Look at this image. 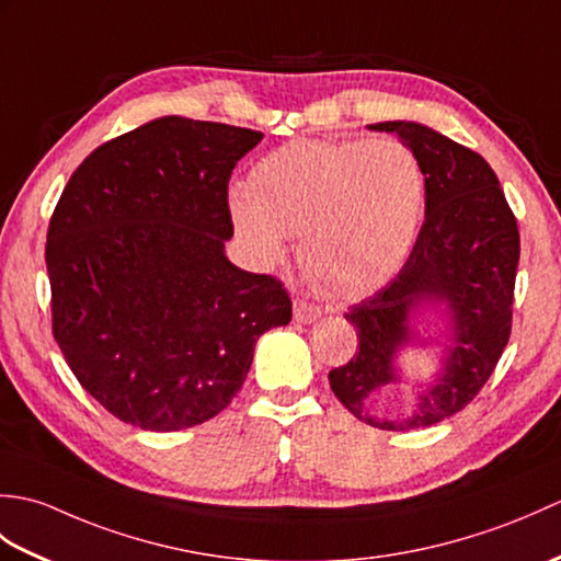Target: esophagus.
I'll return each mask as SVG.
<instances>
[{
	"mask_svg": "<svg viewBox=\"0 0 561 561\" xmlns=\"http://www.w3.org/2000/svg\"><path fill=\"white\" fill-rule=\"evenodd\" d=\"M294 318L299 323H313L316 318H320V308L306 299H294Z\"/></svg>",
	"mask_w": 561,
	"mask_h": 561,
	"instance_id": "esophagus-1",
	"label": "esophagus"
}]
</instances>
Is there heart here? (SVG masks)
I'll list each match as a JSON object with an SVG mask.
<instances>
[{
  "label": "heart",
  "instance_id": "1",
  "mask_svg": "<svg viewBox=\"0 0 561 561\" xmlns=\"http://www.w3.org/2000/svg\"><path fill=\"white\" fill-rule=\"evenodd\" d=\"M426 178L398 139H294L231 195V221L260 262L301 236L304 270L330 294H359L396 272L420 233Z\"/></svg>",
  "mask_w": 561,
  "mask_h": 561
}]
</instances>
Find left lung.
<instances>
[{
    "mask_svg": "<svg viewBox=\"0 0 561 561\" xmlns=\"http://www.w3.org/2000/svg\"><path fill=\"white\" fill-rule=\"evenodd\" d=\"M420 159L426 178L424 224L402 270L344 318L356 328L352 359L328 374L356 420L386 432L432 426L465 410L502 359L511 337L520 236L496 173L478 151L416 123H378ZM422 300H446L451 347L445 374L400 421L377 414L397 382L394 354L409 339V313Z\"/></svg>",
    "mask_w": 561,
    "mask_h": 561,
    "instance_id": "obj_1",
    "label": "left lung"
}]
</instances>
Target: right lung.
Listing matches in <instances>:
<instances>
[{
    "mask_svg": "<svg viewBox=\"0 0 561 561\" xmlns=\"http://www.w3.org/2000/svg\"><path fill=\"white\" fill-rule=\"evenodd\" d=\"M262 133L159 117L93 149L59 195L45 262L53 335L81 388L147 432L209 422L255 342L291 320L272 274L224 255L229 178Z\"/></svg>",
    "mask_w": 561,
    "mask_h": 561,
    "instance_id": "obj_1",
    "label": "right lung"
}]
</instances>
